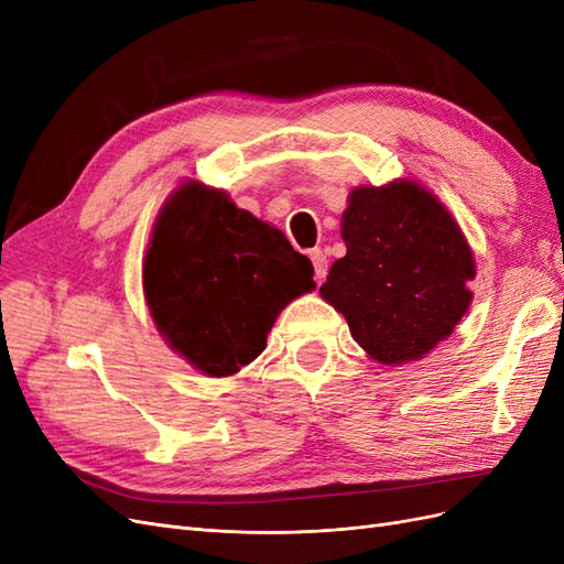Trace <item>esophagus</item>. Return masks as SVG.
<instances>
[{
	"mask_svg": "<svg viewBox=\"0 0 564 564\" xmlns=\"http://www.w3.org/2000/svg\"><path fill=\"white\" fill-rule=\"evenodd\" d=\"M311 259L315 265V280L322 282L324 278H327V256H324L322 249H311Z\"/></svg>",
	"mask_w": 564,
	"mask_h": 564,
	"instance_id": "obj_1",
	"label": "esophagus"
}]
</instances>
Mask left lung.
<instances>
[{"instance_id":"obj_1","label":"left lung","mask_w":564,"mask_h":564,"mask_svg":"<svg viewBox=\"0 0 564 564\" xmlns=\"http://www.w3.org/2000/svg\"><path fill=\"white\" fill-rule=\"evenodd\" d=\"M346 256L319 296L388 367L419 362L470 308L475 259L456 218L429 187L398 178L357 185L340 216Z\"/></svg>"}]
</instances>
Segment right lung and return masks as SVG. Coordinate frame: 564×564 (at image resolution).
I'll return each mask as SVG.
<instances>
[{
    "label": "right lung",
    "instance_id": "obj_1",
    "mask_svg": "<svg viewBox=\"0 0 564 564\" xmlns=\"http://www.w3.org/2000/svg\"><path fill=\"white\" fill-rule=\"evenodd\" d=\"M313 289L308 256L226 191L183 181L166 197L145 251L143 294L166 346L204 377H232L253 362L278 315Z\"/></svg>",
    "mask_w": 564,
    "mask_h": 564
}]
</instances>
